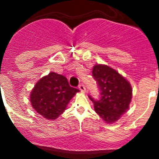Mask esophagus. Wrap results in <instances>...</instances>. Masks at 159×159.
<instances>
[{"label":"esophagus","instance_id":"1","mask_svg":"<svg viewBox=\"0 0 159 159\" xmlns=\"http://www.w3.org/2000/svg\"><path fill=\"white\" fill-rule=\"evenodd\" d=\"M79 89L82 92H86V88H85V86H84V84H80V85H79Z\"/></svg>","mask_w":159,"mask_h":159}]
</instances>
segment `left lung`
I'll return each mask as SVG.
<instances>
[{"mask_svg": "<svg viewBox=\"0 0 159 159\" xmlns=\"http://www.w3.org/2000/svg\"><path fill=\"white\" fill-rule=\"evenodd\" d=\"M92 76L101 95L99 100L88 95L95 112L107 123H115L128 110L132 98L130 83L117 71L103 64L94 66Z\"/></svg>", "mask_w": 159, "mask_h": 159, "instance_id": "8db88e82", "label": "left lung"}]
</instances>
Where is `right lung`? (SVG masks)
<instances>
[{"instance_id":"1","label":"right lung","mask_w":159,"mask_h":159,"mask_svg":"<svg viewBox=\"0 0 159 159\" xmlns=\"http://www.w3.org/2000/svg\"><path fill=\"white\" fill-rule=\"evenodd\" d=\"M79 92V89L70 86L65 76L50 72L36 83L30 94V101L38 114L55 120L63 114L71 98Z\"/></svg>"}]
</instances>
